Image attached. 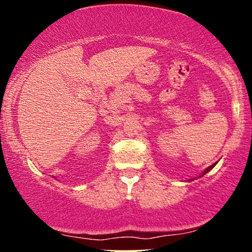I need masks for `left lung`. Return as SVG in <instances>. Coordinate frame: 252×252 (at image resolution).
<instances>
[{
    "label": "left lung",
    "instance_id": "1",
    "mask_svg": "<svg viewBox=\"0 0 252 252\" xmlns=\"http://www.w3.org/2000/svg\"><path fill=\"white\" fill-rule=\"evenodd\" d=\"M216 164H217V163H215V164H212V165H211V166H209L208 168H206V170H205L204 172H203V174H202V175H204V174H206V173H208V172H209L210 170H212V168L216 166Z\"/></svg>",
    "mask_w": 252,
    "mask_h": 252
}]
</instances>
